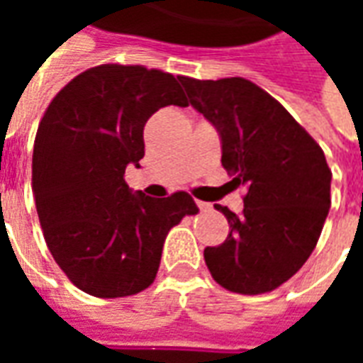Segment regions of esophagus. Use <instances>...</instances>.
<instances>
[{
  "label": "esophagus",
  "instance_id": "1",
  "mask_svg": "<svg viewBox=\"0 0 363 363\" xmlns=\"http://www.w3.org/2000/svg\"><path fill=\"white\" fill-rule=\"evenodd\" d=\"M196 204H198V208L202 210V212H210V210H212V206L208 204V202H196Z\"/></svg>",
  "mask_w": 363,
  "mask_h": 363
}]
</instances>
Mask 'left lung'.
I'll return each mask as SVG.
<instances>
[{"mask_svg":"<svg viewBox=\"0 0 363 363\" xmlns=\"http://www.w3.org/2000/svg\"><path fill=\"white\" fill-rule=\"evenodd\" d=\"M190 104L221 138V165L245 186L243 212L216 206L229 223L218 247H206L212 278L229 291H272L303 267L330 208L325 153L296 118L243 77L192 79L179 75Z\"/></svg>","mask_w":363,"mask_h":363,"instance_id":"1","label":"left lung"}]
</instances>
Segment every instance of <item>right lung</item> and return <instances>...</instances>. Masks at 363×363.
<instances>
[{"label": "right lung", "mask_w": 363, "mask_h": 363, "mask_svg": "<svg viewBox=\"0 0 363 363\" xmlns=\"http://www.w3.org/2000/svg\"><path fill=\"white\" fill-rule=\"evenodd\" d=\"M189 106L177 77L103 64L52 99L33 151V194L52 257L74 286L126 297L157 276L167 233L198 208L189 192L150 198L124 181L143 157V126L163 106Z\"/></svg>", "instance_id": "1"}]
</instances>
